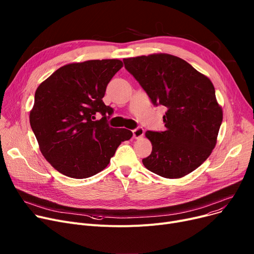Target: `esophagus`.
<instances>
[{"mask_svg":"<svg viewBox=\"0 0 254 254\" xmlns=\"http://www.w3.org/2000/svg\"><path fill=\"white\" fill-rule=\"evenodd\" d=\"M132 135H134L135 139L142 138L144 136V128L141 127H136L135 129H132Z\"/></svg>","mask_w":254,"mask_h":254,"instance_id":"1","label":"esophagus"}]
</instances>
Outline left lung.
Returning <instances> with one entry per match:
<instances>
[{
  "mask_svg": "<svg viewBox=\"0 0 254 254\" xmlns=\"http://www.w3.org/2000/svg\"><path fill=\"white\" fill-rule=\"evenodd\" d=\"M125 68L154 106L167 108L166 130H147L152 144L145 168L165 178H181L201 166L216 145L222 109L210 79L167 53L124 59Z\"/></svg>",
  "mask_w": 254,
  "mask_h": 254,
  "instance_id": "left-lung-1",
  "label": "left lung"
}]
</instances>
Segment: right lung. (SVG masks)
<instances>
[{"label":"right lung","mask_w":254,"mask_h":254,"mask_svg":"<svg viewBox=\"0 0 254 254\" xmlns=\"http://www.w3.org/2000/svg\"><path fill=\"white\" fill-rule=\"evenodd\" d=\"M122 68L119 60L73 63L38 86L30 124L46 161L62 174L76 179L98 174L120 143L131 138L130 130L107 124L113 109L103 102L107 85Z\"/></svg>","instance_id":"obj_1"}]
</instances>
